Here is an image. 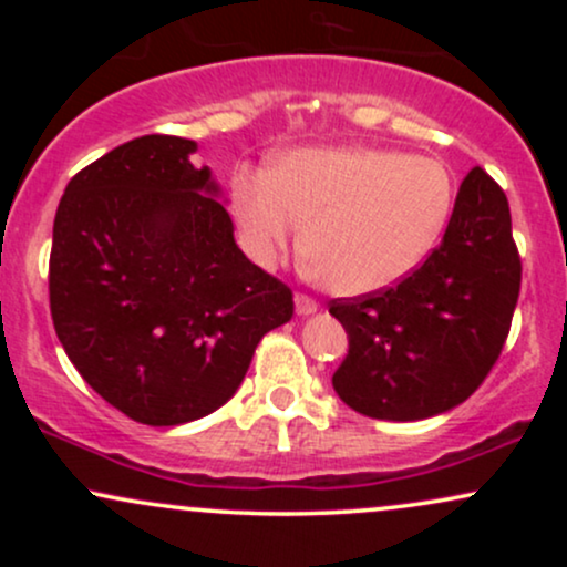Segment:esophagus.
I'll return each mask as SVG.
<instances>
[{
	"instance_id": "esophagus-1",
	"label": "esophagus",
	"mask_w": 567,
	"mask_h": 567,
	"mask_svg": "<svg viewBox=\"0 0 567 567\" xmlns=\"http://www.w3.org/2000/svg\"><path fill=\"white\" fill-rule=\"evenodd\" d=\"M292 301H296V315H301V317L317 315V309H320V303H317L315 298L303 296V292H298V296L292 298Z\"/></svg>"
}]
</instances>
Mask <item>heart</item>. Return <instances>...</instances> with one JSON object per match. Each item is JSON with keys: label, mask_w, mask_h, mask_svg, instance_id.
<instances>
[{"label": "heart", "mask_w": 567, "mask_h": 567, "mask_svg": "<svg viewBox=\"0 0 567 567\" xmlns=\"http://www.w3.org/2000/svg\"><path fill=\"white\" fill-rule=\"evenodd\" d=\"M455 202L437 159L396 148H296L271 171L231 178V210L247 256L271 266L303 234L324 288L370 296L400 285L432 256Z\"/></svg>", "instance_id": "b5f03b06"}]
</instances>
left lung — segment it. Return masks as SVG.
<instances>
[{
	"mask_svg": "<svg viewBox=\"0 0 567 567\" xmlns=\"http://www.w3.org/2000/svg\"><path fill=\"white\" fill-rule=\"evenodd\" d=\"M506 194L483 167L466 175L442 243L394 288L338 298L349 351L333 389L357 413L421 421L474 394L504 349L519 296Z\"/></svg>",
	"mask_w": 567,
	"mask_h": 567,
	"instance_id": "obj_1",
	"label": "left lung"
}]
</instances>
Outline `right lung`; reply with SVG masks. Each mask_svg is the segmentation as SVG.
Instances as JSON below:
<instances>
[{"label": "right lung", "instance_id": "right-lung-1", "mask_svg": "<svg viewBox=\"0 0 567 567\" xmlns=\"http://www.w3.org/2000/svg\"><path fill=\"white\" fill-rule=\"evenodd\" d=\"M197 143L143 135L69 181L53 226L50 311L80 375L138 424L229 402L258 341L292 317L288 285L234 243Z\"/></svg>", "mask_w": 567, "mask_h": 567}]
</instances>
